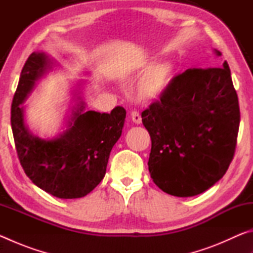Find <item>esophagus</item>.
<instances>
[{
  "instance_id": "34e87169",
  "label": "esophagus",
  "mask_w": 253,
  "mask_h": 253,
  "mask_svg": "<svg viewBox=\"0 0 253 253\" xmlns=\"http://www.w3.org/2000/svg\"><path fill=\"white\" fill-rule=\"evenodd\" d=\"M131 121L134 122L135 124H138L142 123V116H140V114L138 113V111H132L131 113Z\"/></svg>"
}]
</instances>
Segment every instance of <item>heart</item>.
Instances as JSON below:
<instances>
[{"label": "heart", "instance_id": "1", "mask_svg": "<svg viewBox=\"0 0 253 253\" xmlns=\"http://www.w3.org/2000/svg\"><path fill=\"white\" fill-rule=\"evenodd\" d=\"M134 75L144 77L139 84V92L144 98L154 100L160 98L169 87L175 75L172 62L149 61L136 69Z\"/></svg>", "mask_w": 253, "mask_h": 253}]
</instances>
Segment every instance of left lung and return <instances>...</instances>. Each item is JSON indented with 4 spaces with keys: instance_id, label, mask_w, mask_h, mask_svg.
Here are the masks:
<instances>
[{
    "instance_id": "left-lung-1",
    "label": "left lung",
    "mask_w": 253,
    "mask_h": 253,
    "mask_svg": "<svg viewBox=\"0 0 253 253\" xmlns=\"http://www.w3.org/2000/svg\"><path fill=\"white\" fill-rule=\"evenodd\" d=\"M142 121L152 139L153 182L178 198L209 190L223 177L237 145L240 109L228 62L175 77Z\"/></svg>"
}]
</instances>
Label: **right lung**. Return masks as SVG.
Listing matches in <instances>:
<instances>
[{"label":"right lung","mask_w":253,"mask_h":253,"mask_svg":"<svg viewBox=\"0 0 253 253\" xmlns=\"http://www.w3.org/2000/svg\"><path fill=\"white\" fill-rule=\"evenodd\" d=\"M57 60L44 52H33L20 76L12 101L11 126L21 165L41 190L59 199L87 195L106 174L111 148L122 136L126 110L116 107L110 114L85 111L79 89L72 91L76 105L70 109L66 129L52 138L34 135L25 124L21 107L36 84L57 67Z\"/></svg>","instance_id":"add662e5"}]
</instances>
